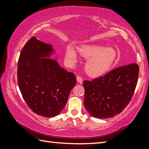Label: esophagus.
I'll return each instance as SVG.
<instances>
[{"instance_id": "34e87169", "label": "esophagus", "mask_w": 149, "mask_h": 149, "mask_svg": "<svg viewBox=\"0 0 149 149\" xmlns=\"http://www.w3.org/2000/svg\"><path fill=\"white\" fill-rule=\"evenodd\" d=\"M76 79H77V81L78 83H79V84H82V78L80 76H77L76 77Z\"/></svg>"}]
</instances>
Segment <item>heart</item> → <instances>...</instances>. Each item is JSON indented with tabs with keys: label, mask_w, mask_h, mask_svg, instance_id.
Returning <instances> with one entry per match:
<instances>
[{
	"label": "heart",
	"mask_w": 149,
	"mask_h": 149,
	"mask_svg": "<svg viewBox=\"0 0 149 149\" xmlns=\"http://www.w3.org/2000/svg\"><path fill=\"white\" fill-rule=\"evenodd\" d=\"M79 53L87 59L85 64V70L87 74L92 77H100L107 74L118 58L114 49L100 45H83L79 47ZM64 60L70 66L77 62V54L72 46H68L65 50Z\"/></svg>",
	"instance_id": "heart-1"
}]
</instances>
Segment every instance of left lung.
<instances>
[{
    "label": "left lung",
    "instance_id": "1",
    "mask_svg": "<svg viewBox=\"0 0 149 149\" xmlns=\"http://www.w3.org/2000/svg\"><path fill=\"white\" fill-rule=\"evenodd\" d=\"M136 64L113 70L104 76L84 81V105L92 116L106 119L120 114L129 104L137 85Z\"/></svg>",
    "mask_w": 149,
    "mask_h": 149
}]
</instances>
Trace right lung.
Returning a JSON list of instances; mask_svg holds the SVG:
<instances>
[{
	"label": "right lung",
	"mask_w": 149,
	"mask_h": 149,
	"mask_svg": "<svg viewBox=\"0 0 149 149\" xmlns=\"http://www.w3.org/2000/svg\"><path fill=\"white\" fill-rule=\"evenodd\" d=\"M52 45L33 37L25 45L17 63V84L33 112L52 118L65 107L76 78L59 65Z\"/></svg>",
	"instance_id": "obj_1"
}]
</instances>
